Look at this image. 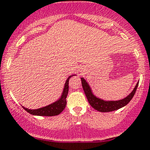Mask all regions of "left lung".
<instances>
[{"mask_svg": "<svg viewBox=\"0 0 150 150\" xmlns=\"http://www.w3.org/2000/svg\"><path fill=\"white\" fill-rule=\"evenodd\" d=\"M81 82H82V86L83 88L84 93L90 105L93 109H95V110L99 112H108L115 111V110H117L118 109L125 107L126 104L129 103L130 101L134 97L139 85V83H137L132 91L124 99L117 101H106L97 97L93 93V91H92L90 85L88 83L87 81L83 78H81Z\"/></svg>", "mask_w": 150, "mask_h": 150, "instance_id": "obj_1", "label": "left lung"}]
</instances>
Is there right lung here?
Listing matches in <instances>:
<instances>
[{
    "label": "right lung",
    "mask_w": 150,
    "mask_h": 150,
    "mask_svg": "<svg viewBox=\"0 0 150 150\" xmlns=\"http://www.w3.org/2000/svg\"><path fill=\"white\" fill-rule=\"evenodd\" d=\"M74 75H70V76L68 77L67 79L66 80L61 96H60V97L59 98V99H57L56 102L48 104V105L46 106V107H40V108L35 109V110H31V109L26 108V107H23V106H22V107H23L28 112L33 115L55 116L57 115H59L60 113L64 110V109L66 107V98L67 96L68 91H69V86H68V84H69V80L71 77L74 76Z\"/></svg>",
    "instance_id": "obj_1"
}]
</instances>
